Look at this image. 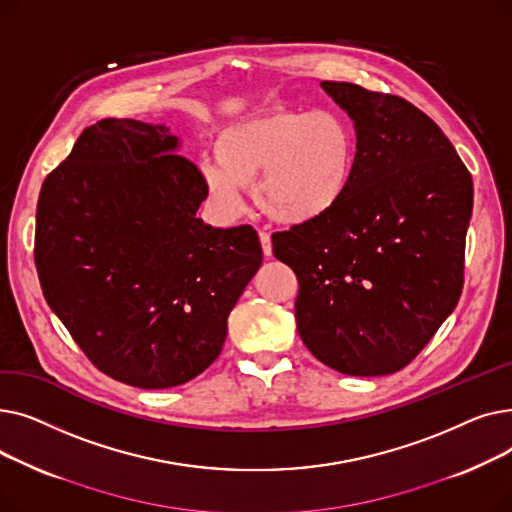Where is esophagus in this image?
I'll use <instances>...</instances> for the list:
<instances>
[{"mask_svg":"<svg viewBox=\"0 0 512 512\" xmlns=\"http://www.w3.org/2000/svg\"><path fill=\"white\" fill-rule=\"evenodd\" d=\"M259 240H261V249H263V255L265 257H272V236L270 232H259Z\"/></svg>","mask_w":512,"mask_h":512,"instance_id":"obj_1","label":"esophagus"}]
</instances>
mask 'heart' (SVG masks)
I'll list each match as a JSON object with an SVG mask.
<instances>
[{
  "label": "heart",
  "instance_id": "b5f03b06",
  "mask_svg": "<svg viewBox=\"0 0 512 512\" xmlns=\"http://www.w3.org/2000/svg\"><path fill=\"white\" fill-rule=\"evenodd\" d=\"M218 164H203L209 197L226 213L242 209L253 186L261 211L284 226L326 220L351 191L357 132L336 110H270L226 126L215 139Z\"/></svg>",
  "mask_w": 512,
  "mask_h": 512
}]
</instances>
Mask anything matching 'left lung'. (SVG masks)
<instances>
[{"label":"left lung","instance_id":"1","mask_svg":"<svg viewBox=\"0 0 512 512\" xmlns=\"http://www.w3.org/2000/svg\"><path fill=\"white\" fill-rule=\"evenodd\" d=\"M357 130V172L326 220L272 236L299 280L301 340L359 378L409 365L459 303L473 180L407 99L324 80Z\"/></svg>","mask_w":512,"mask_h":512}]
</instances>
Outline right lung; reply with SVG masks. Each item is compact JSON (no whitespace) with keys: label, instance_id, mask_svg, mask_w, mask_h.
Instances as JSON below:
<instances>
[{"label":"right lung","instance_id":"obj_1","mask_svg":"<svg viewBox=\"0 0 512 512\" xmlns=\"http://www.w3.org/2000/svg\"><path fill=\"white\" fill-rule=\"evenodd\" d=\"M178 145L164 124L105 118L37 203L47 305L99 371L145 390L186 384L218 359L263 259L253 226L197 218L207 186Z\"/></svg>","mask_w":512,"mask_h":512}]
</instances>
